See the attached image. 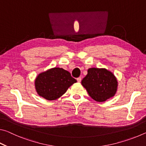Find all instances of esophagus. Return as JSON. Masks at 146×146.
I'll return each instance as SVG.
<instances>
[{
  "label": "esophagus",
  "instance_id": "1",
  "mask_svg": "<svg viewBox=\"0 0 146 146\" xmlns=\"http://www.w3.org/2000/svg\"><path fill=\"white\" fill-rule=\"evenodd\" d=\"M76 80H77V82H80L81 80H82V78H81V77H78V78H76Z\"/></svg>",
  "mask_w": 146,
  "mask_h": 146
}]
</instances>
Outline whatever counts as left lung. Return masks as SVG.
Listing matches in <instances>:
<instances>
[{
	"label": "left lung",
	"instance_id": "8db88e82",
	"mask_svg": "<svg viewBox=\"0 0 146 146\" xmlns=\"http://www.w3.org/2000/svg\"><path fill=\"white\" fill-rule=\"evenodd\" d=\"M81 83L89 95L97 102H105L113 97L117 90V78L104 68H90Z\"/></svg>",
	"mask_w": 146,
	"mask_h": 146
}]
</instances>
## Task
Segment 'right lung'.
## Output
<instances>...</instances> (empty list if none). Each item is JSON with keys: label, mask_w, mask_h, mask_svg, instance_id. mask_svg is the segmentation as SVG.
Listing matches in <instances>:
<instances>
[{"label": "right lung", "mask_w": 146, "mask_h": 146, "mask_svg": "<svg viewBox=\"0 0 146 146\" xmlns=\"http://www.w3.org/2000/svg\"><path fill=\"white\" fill-rule=\"evenodd\" d=\"M75 82L76 79L68 71L54 68L39 74L35 81V85L40 97L48 100H54L64 95L68 88Z\"/></svg>", "instance_id": "obj_1"}]
</instances>
